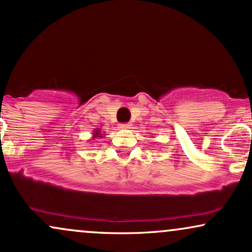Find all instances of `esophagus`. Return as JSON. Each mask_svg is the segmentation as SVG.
I'll use <instances>...</instances> for the list:
<instances>
[{"label":"esophagus","mask_w":252,"mask_h":252,"mask_svg":"<svg viewBox=\"0 0 252 252\" xmlns=\"http://www.w3.org/2000/svg\"><path fill=\"white\" fill-rule=\"evenodd\" d=\"M120 128L123 129V130H126V129L131 128V126H130L129 123H122V124H120Z\"/></svg>","instance_id":"esophagus-1"}]
</instances>
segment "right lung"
Listing matches in <instances>:
<instances>
[{"label": "right lung", "instance_id": "right-lung-1", "mask_svg": "<svg viewBox=\"0 0 252 252\" xmlns=\"http://www.w3.org/2000/svg\"><path fill=\"white\" fill-rule=\"evenodd\" d=\"M96 137H103V134L99 128H96L94 130V132H92V140H94Z\"/></svg>", "mask_w": 252, "mask_h": 252}]
</instances>
